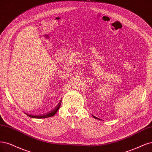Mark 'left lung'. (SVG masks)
<instances>
[{
	"label": "left lung",
	"mask_w": 152,
	"mask_h": 152,
	"mask_svg": "<svg viewBox=\"0 0 152 152\" xmlns=\"http://www.w3.org/2000/svg\"><path fill=\"white\" fill-rule=\"evenodd\" d=\"M93 117H94V118H95V119H98V118H97V117H95V116H94V115H93Z\"/></svg>",
	"instance_id": "8db88e82"
}]
</instances>
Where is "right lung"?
<instances>
[{
  "mask_svg": "<svg viewBox=\"0 0 152 152\" xmlns=\"http://www.w3.org/2000/svg\"><path fill=\"white\" fill-rule=\"evenodd\" d=\"M61 102L62 100H61L58 103V104L56 107V108L53 109L52 110L47 112V113L45 114H42V115H31V114H26L27 115H28L30 117H31V118H38V119H42V118H47V117H52L53 115H54L56 112H57V110L59 109V107L61 105Z\"/></svg>",
  "mask_w": 152,
  "mask_h": 152,
  "instance_id": "add662e5",
  "label": "right lung"
}]
</instances>
